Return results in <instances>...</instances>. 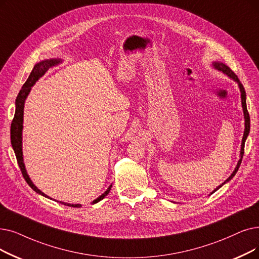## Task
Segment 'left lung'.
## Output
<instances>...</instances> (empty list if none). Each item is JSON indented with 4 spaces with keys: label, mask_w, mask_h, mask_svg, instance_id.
I'll return each instance as SVG.
<instances>
[{
    "label": "left lung",
    "mask_w": 259,
    "mask_h": 259,
    "mask_svg": "<svg viewBox=\"0 0 259 259\" xmlns=\"http://www.w3.org/2000/svg\"><path fill=\"white\" fill-rule=\"evenodd\" d=\"M212 65H213V67H215L216 70H218V71H220V72H222L223 74H226V75H228L230 78H232V79H234L236 82L238 83V87H239V89H240V93H241V104H242V109H243V114H244V132H243V138H242V142H241V149H240V159H239V161H238V163H237V166H236V168H235V170L233 171V174L226 180V181H224L222 184H220L216 189H213V192H211L210 193V195L212 194V193H215L216 190H218L222 185H224L226 184L227 182H229L230 180H232L233 179V177L236 175V172H237V170H238V168H239V166H240V164H241V161H242V157H243V153H244V143H245V140H246V138H248V136H249V133H250V115H249V112H248V109H246V102H245V98H246V95H245V91H244V88H243V85L241 84V82L239 81V79H238V77H237V75H236L230 67L227 65V64H224V63H222V62H212Z\"/></svg>",
    "instance_id": "left-lung-1"
}]
</instances>
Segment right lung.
I'll use <instances>...</instances> for the list:
<instances>
[{"instance_id":"right-lung-1","label":"right lung","mask_w":259,"mask_h":259,"mask_svg":"<svg viewBox=\"0 0 259 259\" xmlns=\"http://www.w3.org/2000/svg\"><path fill=\"white\" fill-rule=\"evenodd\" d=\"M61 60L60 59H48V60H43L39 63H37L30 73V75L28 76L27 80L25 81V83L22 87V89L20 90V92L17 96L16 99V112H15V116L13 121H11V126H10V141H11V145H13V148L17 157L18 164L20 166V169L22 171V175H23L25 181L27 182V184L35 190L36 193L49 198L46 194L42 193L40 189L37 188V186H35L31 182L30 178L28 177L26 169H25V165L23 162V152H22V129H23V112H24V104H25V99L27 97V95L29 94L31 87L36 83V81L39 79L40 77H42L44 74L47 73V71L50 69V67L60 63ZM112 185H110L108 187V189L106 192L99 196L96 200H94L92 202V204L97 203L100 200H103L110 192ZM60 203L66 206H72V207H80V204H70V203H65V202H61Z\"/></svg>"}]
</instances>
